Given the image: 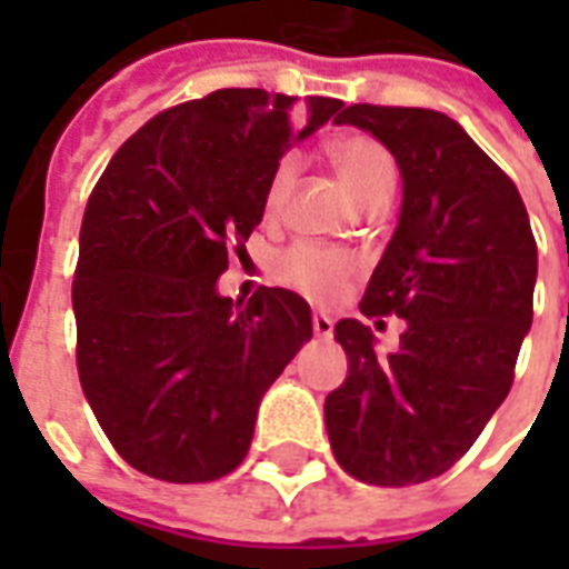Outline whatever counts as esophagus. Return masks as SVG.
Wrapping results in <instances>:
<instances>
[{"instance_id": "obj_1", "label": "esophagus", "mask_w": 569, "mask_h": 569, "mask_svg": "<svg viewBox=\"0 0 569 569\" xmlns=\"http://www.w3.org/2000/svg\"><path fill=\"white\" fill-rule=\"evenodd\" d=\"M313 332H317V338H329V335L335 332V322L329 313H322V310H317L313 313Z\"/></svg>"}]
</instances>
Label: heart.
<instances>
[{"mask_svg":"<svg viewBox=\"0 0 569 569\" xmlns=\"http://www.w3.org/2000/svg\"><path fill=\"white\" fill-rule=\"evenodd\" d=\"M329 161L366 210L381 203V200L393 198L396 161L390 149L375 137L347 133L329 146ZM296 176L298 161L292 154L277 161V167L268 176V186H264V200H261L268 219L283 210L286 198L296 186ZM357 271L359 261L353 252L320 247L310 240H298L292 247H286L273 261V280L283 283L286 289H296L310 301H332L335 296H341V289L357 277Z\"/></svg>","mask_w":569,"mask_h":569,"instance_id":"heart-1","label":"heart"}]
</instances>
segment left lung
Returning a JSON list of instances; mask_svg holds the SVG:
<instances>
[{
    "mask_svg": "<svg viewBox=\"0 0 569 569\" xmlns=\"http://www.w3.org/2000/svg\"><path fill=\"white\" fill-rule=\"evenodd\" d=\"M335 121L369 130L399 163L402 212L359 310L408 329L381 357L366 322L335 326L350 369L326 396V429L347 476L406 488L451 469L512 390L537 240L512 179L453 118L357 103Z\"/></svg>",
    "mask_w": 569,
    "mask_h": 569,
    "instance_id": "left-lung-1",
    "label": "left lung"
}]
</instances>
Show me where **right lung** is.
<instances>
[{"label":"right lung","mask_w":569,"mask_h":569,"mask_svg":"<svg viewBox=\"0 0 569 569\" xmlns=\"http://www.w3.org/2000/svg\"><path fill=\"white\" fill-rule=\"evenodd\" d=\"M222 88L146 121L93 186L72 280L84 399L124 460L198 485L234 472L268 393L305 341L308 301L216 280L243 261L283 151L341 100Z\"/></svg>","instance_id":"1"}]
</instances>
